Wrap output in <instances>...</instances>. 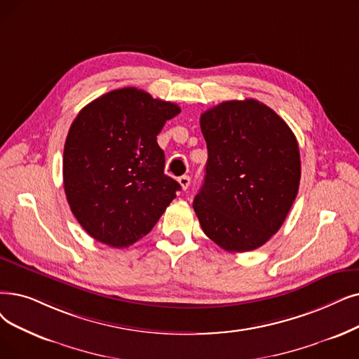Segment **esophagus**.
<instances>
[{
	"label": "esophagus",
	"instance_id": "1",
	"mask_svg": "<svg viewBox=\"0 0 359 359\" xmlns=\"http://www.w3.org/2000/svg\"><path fill=\"white\" fill-rule=\"evenodd\" d=\"M177 182H179V184L182 186V189H183V191H186V189L189 188L191 177H189V176H180V177L177 179Z\"/></svg>",
	"mask_w": 359,
	"mask_h": 359
}]
</instances>
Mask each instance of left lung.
Segmentation results:
<instances>
[{
    "mask_svg": "<svg viewBox=\"0 0 359 359\" xmlns=\"http://www.w3.org/2000/svg\"><path fill=\"white\" fill-rule=\"evenodd\" d=\"M199 123L208 149L204 184L194 199L199 224L224 251H254L282 227L298 195V141L257 100L224 101Z\"/></svg>",
    "mask_w": 359,
    "mask_h": 359,
    "instance_id": "obj_1",
    "label": "left lung"
}]
</instances>
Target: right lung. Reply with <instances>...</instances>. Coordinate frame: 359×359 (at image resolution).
Here are the masks:
<instances>
[{
	"label": "right lung",
	"mask_w": 359,
	"mask_h": 359,
	"mask_svg": "<svg viewBox=\"0 0 359 359\" xmlns=\"http://www.w3.org/2000/svg\"><path fill=\"white\" fill-rule=\"evenodd\" d=\"M180 107L121 88L93 100L72 123L63 182L76 220L89 236L128 248L157 224L180 184L164 175L157 135Z\"/></svg>",
	"instance_id": "add662e5"
}]
</instances>
